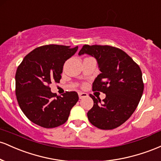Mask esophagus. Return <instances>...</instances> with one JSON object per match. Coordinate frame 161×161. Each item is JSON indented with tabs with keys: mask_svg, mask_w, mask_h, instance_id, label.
<instances>
[{
	"mask_svg": "<svg viewBox=\"0 0 161 161\" xmlns=\"http://www.w3.org/2000/svg\"><path fill=\"white\" fill-rule=\"evenodd\" d=\"M88 96V94L85 93V92H79V99H82L84 97H86Z\"/></svg>",
	"mask_w": 161,
	"mask_h": 161,
	"instance_id": "esophagus-1",
	"label": "esophagus"
}]
</instances>
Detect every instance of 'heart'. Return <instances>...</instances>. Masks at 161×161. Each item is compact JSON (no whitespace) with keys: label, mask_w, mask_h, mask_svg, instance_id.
<instances>
[{"label":"heart","mask_w":161,"mask_h":161,"mask_svg":"<svg viewBox=\"0 0 161 161\" xmlns=\"http://www.w3.org/2000/svg\"><path fill=\"white\" fill-rule=\"evenodd\" d=\"M88 58H90V57H88Z\"/></svg>","instance_id":"heart-1"}]
</instances>
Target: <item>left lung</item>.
I'll list each match as a JSON object with an SVG mask.
<instances>
[{
	"mask_svg": "<svg viewBox=\"0 0 161 161\" xmlns=\"http://www.w3.org/2000/svg\"><path fill=\"white\" fill-rule=\"evenodd\" d=\"M83 53L95 57L101 72L92 91L106 94L103 102L90 95L94 105L87 114L88 120L98 129H115L132 116L139 103L144 91L142 70L125 51L113 46L85 45L79 52Z\"/></svg>",
	"mask_w": 161,
	"mask_h": 161,
	"instance_id": "left-lung-1",
	"label": "left lung"
}]
</instances>
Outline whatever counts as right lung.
Returning <instances> with one entry per match:
<instances>
[{"mask_svg":"<svg viewBox=\"0 0 161 161\" xmlns=\"http://www.w3.org/2000/svg\"><path fill=\"white\" fill-rule=\"evenodd\" d=\"M78 47L48 45L36 47L24 57L16 73V95L22 111L32 123L51 129L65 123L79 96L66 92L57 96L51 82H60L63 66Z\"/></svg>","mask_w":161,"mask_h":161,"instance_id":"obj_1","label":"right lung"}]
</instances>
